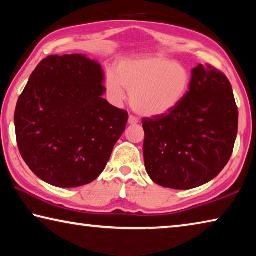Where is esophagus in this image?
Returning a JSON list of instances; mask_svg holds the SVG:
<instances>
[{
	"mask_svg": "<svg viewBox=\"0 0 256 256\" xmlns=\"http://www.w3.org/2000/svg\"><path fill=\"white\" fill-rule=\"evenodd\" d=\"M138 122H140V120H138V118H136V116H133V115H130L128 116V124H138Z\"/></svg>",
	"mask_w": 256,
	"mask_h": 256,
	"instance_id": "1",
	"label": "esophagus"
}]
</instances>
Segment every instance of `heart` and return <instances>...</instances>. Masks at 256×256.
<instances>
[{"mask_svg":"<svg viewBox=\"0 0 256 256\" xmlns=\"http://www.w3.org/2000/svg\"><path fill=\"white\" fill-rule=\"evenodd\" d=\"M190 84V74L183 64L156 55L124 60L105 79L112 102H122L126 89L134 110L149 118L164 115L178 106Z\"/></svg>","mask_w":256,"mask_h":256,"instance_id":"obj_1","label":"heart"}]
</instances>
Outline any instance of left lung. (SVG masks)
Segmentation results:
<instances>
[{"instance_id": "obj_1", "label": "left lung", "mask_w": 256, "mask_h": 256, "mask_svg": "<svg viewBox=\"0 0 256 256\" xmlns=\"http://www.w3.org/2000/svg\"><path fill=\"white\" fill-rule=\"evenodd\" d=\"M146 170L156 184L190 190L214 180L230 159L238 128L232 84L210 64L192 70L190 90L172 112L142 120Z\"/></svg>"}]
</instances>
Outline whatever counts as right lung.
I'll list each match as a JSON object with an SVG mask.
<instances>
[{
	"label": "right lung",
	"instance_id": "right-lung-1",
	"mask_svg": "<svg viewBox=\"0 0 256 256\" xmlns=\"http://www.w3.org/2000/svg\"><path fill=\"white\" fill-rule=\"evenodd\" d=\"M100 64L84 55H50L38 64L16 102V144L34 175L78 188L105 170L128 120L102 98Z\"/></svg>",
	"mask_w": 256,
	"mask_h": 256
}]
</instances>
